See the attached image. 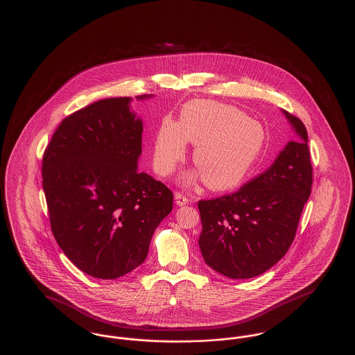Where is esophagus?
I'll list each match as a JSON object with an SVG mask.
<instances>
[{
    "mask_svg": "<svg viewBox=\"0 0 355 355\" xmlns=\"http://www.w3.org/2000/svg\"><path fill=\"white\" fill-rule=\"evenodd\" d=\"M174 198H175V204H177V205H180V207L187 205V204L189 202V198H188L185 194L180 193V191H177V193L174 194Z\"/></svg>",
    "mask_w": 355,
    "mask_h": 355,
    "instance_id": "34e87169",
    "label": "esophagus"
}]
</instances>
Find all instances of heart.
<instances>
[{
    "label": "heart",
    "mask_w": 355,
    "mask_h": 355,
    "mask_svg": "<svg viewBox=\"0 0 355 355\" xmlns=\"http://www.w3.org/2000/svg\"><path fill=\"white\" fill-rule=\"evenodd\" d=\"M187 140L194 146L193 164L204 184L214 191H230L242 185L259 162L265 146V128L245 112L224 104L194 101L182 112L178 124L164 120L154 143V166L168 175L184 158ZM198 173L182 177L196 182Z\"/></svg>",
    "instance_id": "1"
}]
</instances>
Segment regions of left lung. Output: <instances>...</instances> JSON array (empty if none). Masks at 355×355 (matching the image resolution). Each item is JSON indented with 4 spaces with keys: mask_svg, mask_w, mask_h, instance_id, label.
Wrapping results in <instances>:
<instances>
[{
    "mask_svg": "<svg viewBox=\"0 0 355 355\" xmlns=\"http://www.w3.org/2000/svg\"><path fill=\"white\" fill-rule=\"evenodd\" d=\"M284 114L300 140L289 141L266 171L239 191L198 201L202 258L225 277L265 273L295 241L313 180L305 125L289 112Z\"/></svg>",
    "mask_w": 355,
    "mask_h": 355,
    "instance_id": "obj_1",
    "label": "left lung"
}]
</instances>
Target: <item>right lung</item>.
Wrapping results in <instances>:
<instances>
[{
  "label": "right lung",
  "mask_w": 355,
  "mask_h": 355,
  "mask_svg": "<svg viewBox=\"0 0 355 355\" xmlns=\"http://www.w3.org/2000/svg\"><path fill=\"white\" fill-rule=\"evenodd\" d=\"M130 103L105 98L67 116L43 155L55 241L80 270L100 279L141 265L155 228L173 209L171 191L137 171L143 123Z\"/></svg>",
  "instance_id": "1"
}]
</instances>
